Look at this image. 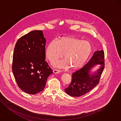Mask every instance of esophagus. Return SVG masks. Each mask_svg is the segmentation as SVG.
Instances as JSON below:
<instances>
[{
	"mask_svg": "<svg viewBox=\"0 0 121 121\" xmlns=\"http://www.w3.org/2000/svg\"><path fill=\"white\" fill-rule=\"evenodd\" d=\"M61 72L60 70L59 69H55L53 70V73L55 74H57V73H59Z\"/></svg>",
	"mask_w": 121,
	"mask_h": 121,
	"instance_id": "34e87169",
	"label": "esophagus"
}]
</instances>
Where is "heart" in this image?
<instances>
[{"instance_id":"1","label":"heart","mask_w":121,"mask_h":121,"mask_svg":"<svg viewBox=\"0 0 121 121\" xmlns=\"http://www.w3.org/2000/svg\"><path fill=\"white\" fill-rule=\"evenodd\" d=\"M92 52V46L87 41L73 36L59 38L56 42H50L46 48L48 59L54 63L63 56L64 59L57 62L54 65L66 68L70 67L76 69L82 66Z\"/></svg>"}]
</instances>
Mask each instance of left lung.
Masks as SVG:
<instances>
[{"instance_id":"8db88e82","label":"left lung","mask_w":121,"mask_h":121,"mask_svg":"<svg viewBox=\"0 0 121 121\" xmlns=\"http://www.w3.org/2000/svg\"><path fill=\"white\" fill-rule=\"evenodd\" d=\"M104 54L103 50L95 52L89 61L72 74V81L65 89V92L73 97H80L89 92L99 83L104 67ZM97 64L100 68L93 74L91 70Z\"/></svg>"}]
</instances>
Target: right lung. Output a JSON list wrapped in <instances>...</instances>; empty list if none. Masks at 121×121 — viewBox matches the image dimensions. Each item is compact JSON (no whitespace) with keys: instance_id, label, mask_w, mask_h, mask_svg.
<instances>
[{"instance_id":"right-lung-1","label":"right lung","mask_w":121,"mask_h":121,"mask_svg":"<svg viewBox=\"0 0 121 121\" xmlns=\"http://www.w3.org/2000/svg\"><path fill=\"white\" fill-rule=\"evenodd\" d=\"M46 39L41 30H34L19 39L15 45L12 72L19 88L30 94L42 91L53 73L45 61Z\"/></svg>"}]
</instances>
